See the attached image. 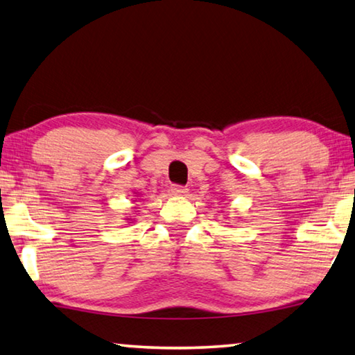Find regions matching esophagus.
I'll use <instances>...</instances> for the list:
<instances>
[{
  "label": "esophagus",
  "mask_w": 355,
  "mask_h": 355,
  "mask_svg": "<svg viewBox=\"0 0 355 355\" xmlns=\"http://www.w3.org/2000/svg\"><path fill=\"white\" fill-rule=\"evenodd\" d=\"M171 191H172V194H175V196H184L186 192H188V188L182 184H172Z\"/></svg>",
  "instance_id": "34e87169"
}]
</instances>
